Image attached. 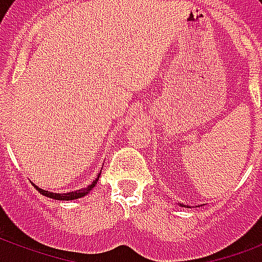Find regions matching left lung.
Listing matches in <instances>:
<instances>
[{"label": "left lung", "instance_id": "8db88e82", "mask_svg": "<svg viewBox=\"0 0 262 262\" xmlns=\"http://www.w3.org/2000/svg\"><path fill=\"white\" fill-rule=\"evenodd\" d=\"M179 205H181V207H185V208H190V207H187V205H183V204H181V203H179ZM197 207H200V205H197Z\"/></svg>", "mask_w": 262, "mask_h": 262}]
</instances>
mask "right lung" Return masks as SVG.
<instances>
[{
  "mask_svg": "<svg viewBox=\"0 0 262 262\" xmlns=\"http://www.w3.org/2000/svg\"><path fill=\"white\" fill-rule=\"evenodd\" d=\"M99 177H100V174H99L98 178L95 179L94 182L91 183V185H88L87 187H83V189H79V190H75V191H68V193H53V191L43 190V189H40L39 186H36L35 183H32V185H34L35 189H36V190H38L40 194L46 195V197H49V199L59 200V201H71V200H77V199H81V197H84V195H87L88 193H90V191L95 187V185H96V182H98Z\"/></svg>",
  "mask_w": 262,
  "mask_h": 262,
  "instance_id": "obj_1",
  "label": "right lung"
}]
</instances>
